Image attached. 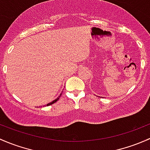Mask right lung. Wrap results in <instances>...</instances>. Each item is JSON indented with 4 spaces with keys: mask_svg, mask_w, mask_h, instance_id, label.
<instances>
[{
    "mask_svg": "<svg viewBox=\"0 0 150 150\" xmlns=\"http://www.w3.org/2000/svg\"><path fill=\"white\" fill-rule=\"evenodd\" d=\"M61 95H62V93H61V94H60V95H59V96H58V97H57V98H56V99H55V100H53V101H52V102H50V103H47V105H52V104L54 103H55V102H57V100H59V98H60V96H61Z\"/></svg>",
    "mask_w": 150,
    "mask_h": 150,
    "instance_id": "1",
    "label": "right lung"
}]
</instances>
